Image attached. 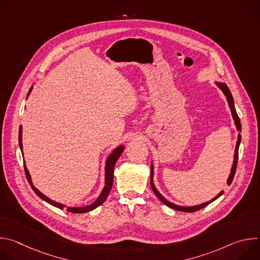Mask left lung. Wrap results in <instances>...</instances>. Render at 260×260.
Masks as SVG:
<instances>
[{"label": "left lung", "instance_id": "obj_1", "mask_svg": "<svg viewBox=\"0 0 260 260\" xmlns=\"http://www.w3.org/2000/svg\"><path fill=\"white\" fill-rule=\"evenodd\" d=\"M221 89L222 91L224 92L226 99H228V102H229V105L231 107V111H232V114H233V117L235 119V123H236V126L238 128V131H242V125H241V121H240V118L237 114V111H236V108H235V103H234V99H233V95H232V92L231 90L229 89L228 85L225 83H216ZM241 139H242V136L239 135L238 137V141H237V146H236V151H235V159H234V165L232 167V171H231V175L228 179V184L231 185L233 180H234V177H235V174H236V170H237V165H238V157H239V146H240V143H241ZM150 184H151V188L153 190V192L156 194V197L168 207L174 209V210H177V211H181V212H188V213H192V212H196V211H199L203 208H205L206 206H208L209 204H211L212 202H214L215 200H217L220 196L223 194V191H221L219 194H217L213 200L205 203V204H202V205H198V206H193V207H180V206H176L172 203H170L169 201H167L159 192L158 190L155 188L154 186V183H153V166L151 164V175H150Z\"/></svg>", "mask_w": 260, "mask_h": 260}]
</instances>
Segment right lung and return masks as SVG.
<instances>
[{"mask_svg": "<svg viewBox=\"0 0 260 260\" xmlns=\"http://www.w3.org/2000/svg\"><path fill=\"white\" fill-rule=\"evenodd\" d=\"M30 90H31V87L29 88L27 95L29 94ZM21 134H22V129H21V125H20V126H19L18 142H19V147H20V149L22 150V142H21V136H22V135H21ZM123 149H124V147H123V146H119V147H117L116 149H115L112 153H111V155L108 157L107 162H106V173H105V175H106V177H105V179H106V180H105V184H106V185H105V187H104L103 191L101 192L100 197L96 199V201H95L94 203H92L91 205H89V206H85V207H81V208H76V207H68V208H67V211H68V212H71V213H77V214L85 213V212H89V211H91V210L95 209L96 207H99L100 205H102V204L106 201V199H107V197H108V194H109V192H110L111 188H112V184H113V172H114L115 164H116L117 159L119 158L120 154L123 152ZM23 167H24V172H25L26 179H27V181H28V183H29V185H30L31 189L34 190V192H35L37 196H38L39 198H41L43 201L47 202L48 204H50V205H52V206H54V207H56V208H58V209H61V210H62V209L66 207L64 205H61V204H58V203H56V202L51 201L50 199H48L47 197H45L43 193H41L38 189L35 188V186H34L32 183H31V181H30L29 173H28V171H27V169H26V167H25V164H24V162H23Z\"/></svg>", "mask_w": 260, "mask_h": 260, "instance_id": "obj_1", "label": "right lung"}]
</instances>
